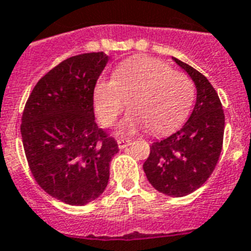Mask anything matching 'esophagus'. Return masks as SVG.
Masks as SVG:
<instances>
[{"label":"esophagus","instance_id":"1","mask_svg":"<svg viewBox=\"0 0 251 251\" xmlns=\"http://www.w3.org/2000/svg\"><path fill=\"white\" fill-rule=\"evenodd\" d=\"M117 142H118V146H119V149H126L130 145V141H127V140H118Z\"/></svg>","mask_w":251,"mask_h":251}]
</instances>
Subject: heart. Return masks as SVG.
Listing matches in <instances>:
<instances>
[{
	"label": "heart",
	"instance_id": "heart-1",
	"mask_svg": "<svg viewBox=\"0 0 251 251\" xmlns=\"http://www.w3.org/2000/svg\"><path fill=\"white\" fill-rule=\"evenodd\" d=\"M194 84L155 57L126 60L114 70L113 79L100 78L93 88L97 117L105 127L113 126L128 102L130 111L119 124L121 134L148 128L161 134L185 121L194 102Z\"/></svg>",
	"mask_w": 251,
	"mask_h": 251
}]
</instances>
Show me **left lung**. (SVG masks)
I'll return each instance as SVG.
<instances>
[{
  "instance_id": "1",
  "label": "left lung",
  "mask_w": 251,
  "mask_h": 251,
  "mask_svg": "<svg viewBox=\"0 0 251 251\" xmlns=\"http://www.w3.org/2000/svg\"><path fill=\"white\" fill-rule=\"evenodd\" d=\"M173 60L195 83V107L181 129L151 145L144 171L155 190L181 198L201 187L214 171L222 151L225 113L209 80L188 64Z\"/></svg>"
}]
</instances>
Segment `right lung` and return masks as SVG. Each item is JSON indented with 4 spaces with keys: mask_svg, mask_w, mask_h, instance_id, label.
Wrapping results in <instances>:
<instances>
[{
    "mask_svg": "<svg viewBox=\"0 0 251 251\" xmlns=\"http://www.w3.org/2000/svg\"><path fill=\"white\" fill-rule=\"evenodd\" d=\"M109 56H72L38 80L23 111V146L29 169L45 191L84 205L105 191L117 141L97 127L93 88Z\"/></svg>",
    "mask_w": 251,
    "mask_h": 251,
    "instance_id": "add662e5",
    "label": "right lung"
}]
</instances>
